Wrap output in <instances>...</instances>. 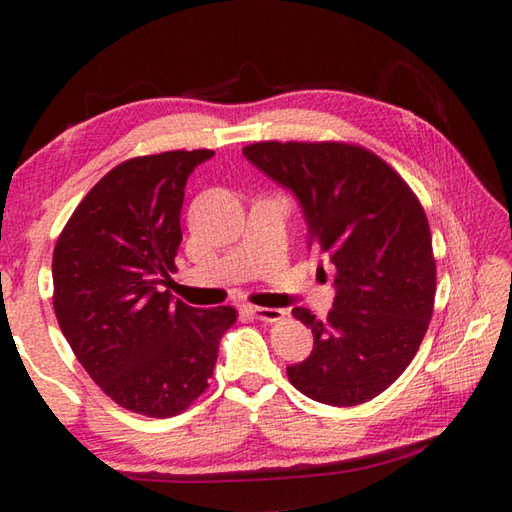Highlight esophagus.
I'll use <instances>...</instances> for the list:
<instances>
[{
	"label": "esophagus",
	"instance_id": "obj_1",
	"mask_svg": "<svg viewBox=\"0 0 512 512\" xmlns=\"http://www.w3.org/2000/svg\"><path fill=\"white\" fill-rule=\"evenodd\" d=\"M246 311L257 320H264V323H275V320L284 318V309H273V307H246Z\"/></svg>",
	"mask_w": 512,
	"mask_h": 512
}]
</instances>
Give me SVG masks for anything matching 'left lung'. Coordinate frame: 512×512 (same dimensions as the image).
<instances>
[{
	"label": "left lung",
	"mask_w": 512,
	"mask_h": 512,
	"mask_svg": "<svg viewBox=\"0 0 512 512\" xmlns=\"http://www.w3.org/2000/svg\"><path fill=\"white\" fill-rule=\"evenodd\" d=\"M244 155L298 198L309 246L336 268L325 320L293 309L314 350L287 368L289 381L329 406L370 402L409 366L433 314L427 214L400 173L363 146L257 142Z\"/></svg>",
	"instance_id": "8db88e82"
}]
</instances>
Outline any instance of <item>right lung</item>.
<instances>
[{"label":"right lung","mask_w":512,"mask_h":512,"mask_svg":"<svg viewBox=\"0 0 512 512\" xmlns=\"http://www.w3.org/2000/svg\"><path fill=\"white\" fill-rule=\"evenodd\" d=\"M214 151L142 155L108 171L54 248V311L69 348L119 406L171 418L207 388L237 311L194 309L160 284L176 271L189 173Z\"/></svg>","instance_id":"add662e5"}]
</instances>
